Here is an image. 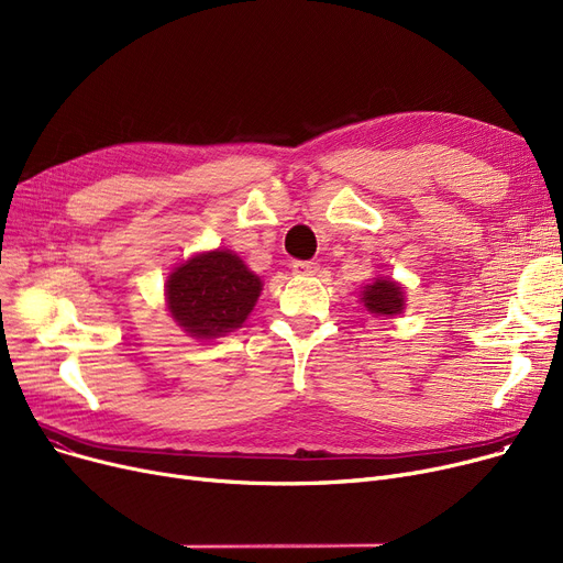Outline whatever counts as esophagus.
I'll use <instances>...</instances> for the list:
<instances>
[{
	"label": "esophagus",
	"mask_w": 563,
	"mask_h": 563,
	"mask_svg": "<svg viewBox=\"0 0 563 563\" xmlns=\"http://www.w3.org/2000/svg\"><path fill=\"white\" fill-rule=\"evenodd\" d=\"M319 272L317 262H306V260H297L291 262V274L294 276H314Z\"/></svg>",
	"instance_id": "obj_1"
}]
</instances>
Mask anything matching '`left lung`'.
Returning a JSON list of instances; mask_svg holds the SVG:
<instances>
[{"label":"left lung","mask_w":563,"mask_h":563,"mask_svg":"<svg viewBox=\"0 0 563 563\" xmlns=\"http://www.w3.org/2000/svg\"><path fill=\"white\" fill-rule=\"evenodd\" d=\"M361 303L372 314H383V317L401 314V310L406 306L404 287L397 280H390V278H376L374 283L363 287Z\"/></svg>","instance_id":"left-lung-1"}]
</instances>
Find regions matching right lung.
<instances>
[{
	"label": "right lung",
	"instance_id": "1",
	"mask_svg": "<svg viewBox=\"0 0 563 563\" xmlns=\"http://www.w3.org/2000/svg\"><path fill=\"white\" fill-rule=\"evenodd\" d=\"M262 291V280L232 251L189 257L166 280V306L189 338L214 340L240 329Z\"/></svg>",
	"mask_w": 563,
	"mask_h": 563
}]
</instances>
